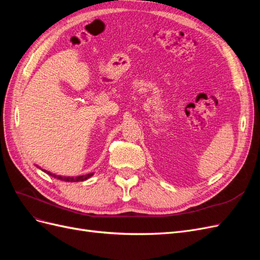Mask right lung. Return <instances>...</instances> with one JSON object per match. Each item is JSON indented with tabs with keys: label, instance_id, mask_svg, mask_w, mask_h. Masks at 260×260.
Returning <instances> with one entry per match:
<instances>
[{
	"label": "right lung",
	"instance_id": "add662e5",
	"mask_svg": "<svg viewBox=\"0 0 260 260\" xmlns=\"http://www.w3.org/2000/svg\"><path fill=\"white\" fill-rule=\"evenodd\" d=\"M36 167L39 168V169H41L40 167H38L37 165H36ZM41 170L44 171L46 175H49V176H51V177H53V178H55V179H57V180L65 181V182H79V181H84V180H86V179H89V178L92 177L93 174H94V172H91V174L83 175V176H78V177H62V176L54 175V174H52V172H50V171H48V170H44V169H41Z\"/></svg>",
	"mask_w": 260,
	"mask_h": 260
}]
</instances>
